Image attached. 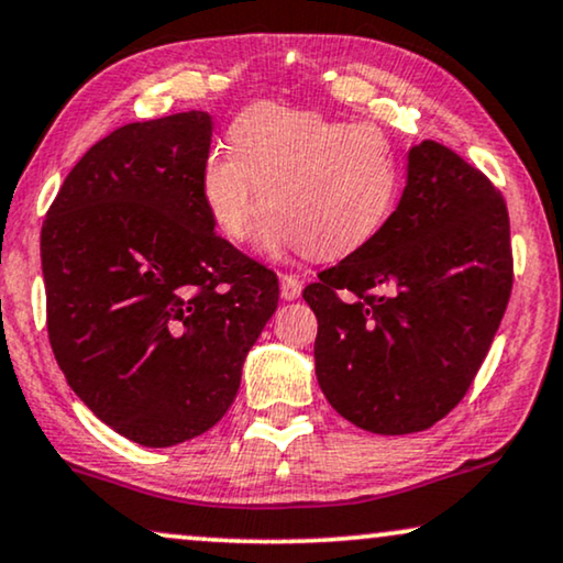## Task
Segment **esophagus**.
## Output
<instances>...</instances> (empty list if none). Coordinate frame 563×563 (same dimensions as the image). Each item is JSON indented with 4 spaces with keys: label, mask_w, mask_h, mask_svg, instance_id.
<instances>
[{
    "label": "esophagus",
    "mask_w": 563,
    "mask_h": 563,
    "mask_svg": "<svg viewBox=\"0 0 563 563\" xmlns=\"http://www.w3.org/2000/svg\"><path fill=\"white\" fill-rule=\"evenodd\" d=\"M280 296L283 301H296L301 296V280L296 275H283L280 277Z\"/></svg>",
    "instance_id": "esophagus-1"
}]
</instances>
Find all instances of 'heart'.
Returning a JSON list of instances; mask_svg holds the SVG:
<instances>
[{
    "mask_svg": "<svg viewBox=\"0 0 563 563\" xmlns=\"http://www.w3.org/2000/svg\"><path fill=\"white\" fill-rule=\"evenodd\" d=\"M401 192L394 141L373 123L257 104L231 125V152L213 148L200 169V198L229 242L260 229L265 250H303L344 260L391 221Z\"/></svg>",
    "mask_w": 563,
    "mask_h": 563,
    "instance_id": "1",
    "label": "heart"
}]
</instances>
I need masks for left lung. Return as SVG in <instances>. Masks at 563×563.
Segmentation results:
<instances>
[{"label": "left lung", "mask_w": 563, "mask_h": 563, "mask_svg": "<svg viewBox=\"0 0 563 563\" xmlns=\"http://www.w3.org/2000/svg\"><path fill=\"white\" fill-rule=\"evenodd\" d=\"M509 290L497 187L443 144L411 146L386 229L303 290L319 321L313 360L327 401L376 434L440 422L482 368Z\"/></svg>", "instance_id": "1"}]
</instances>
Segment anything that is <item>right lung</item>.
<instances>
[{
  "mask_svg": "<svg viewBox=\"0 0 563 563\" xmlns=\"http://www.w3.org/2000/svg\"><path fill=\"white\" fill-rule=\"evenodd\" d=\"M213 120L129 123L89 148L41 231L48 340L71 391L146 448L227 415L277 275L216 234L200 198Z\"/></svg>",
  "mask_w": 563,
  "mask_h": 563,
  "instance_id": "obj_1",
  "label": "right lung"
}]
</instances>
